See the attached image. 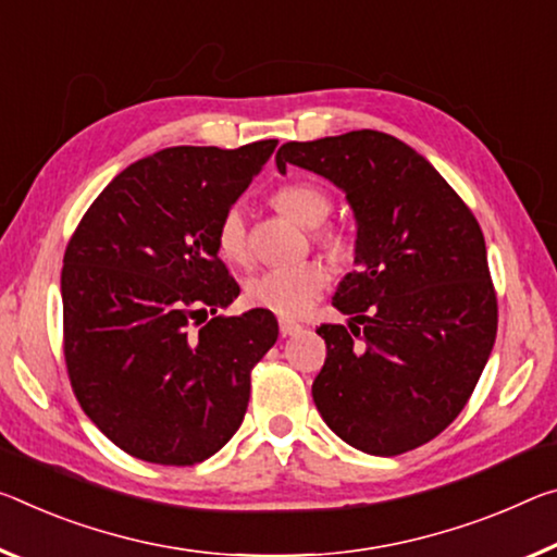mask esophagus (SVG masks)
I'll list each match as a JSON object with an SVG mask.
<instances>
[{"instance_id":"esophagus-1","label":"esophagus","mask_w":557,"mask_h":557,"mask_svg":"<svg viewBox=\"0 0 557 557\" xmlns=\"http://www.w3.org/2000/svg\"><path fill=\"white\" fill-rule=\"evenodd\" d=\"M297 332H302V324L293 320H280V334L282 337H295Z\"/></svg>"}]
</instances>
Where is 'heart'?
<instances>
[{
  "mask_svg": "<svg viewBox=\"0 0 557 557\" xmlns=\"http://www.w3.org/2000/svg\"><path fill=\"white\" fill-rule=\"evenodd\" d=\"M282 215L295 223L312 227V243L332 262H344L355 252V237L342 225L324 223L332 213V196L314 183H285L272 193L270 198ZM215 247L220 258L233 264L250 262V243H247V227L240 208H227L215 225ZM326 285V270L320 260H302L289 268H272L255 272L245 282V297L250 305L262 307L275 314L293 317L305 312L312 299Z\"/></svg>",
  "mask_w": 557,
  "mask_h": 557,
  "instance_id": "heart-1",
  "label": "heart"
}]
</instances>
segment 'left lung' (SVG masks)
<instances>
[{
    "instance_id": "obj_1",
    "label": "left lung",
    "mask_w": 557,
    "mask_h": 557,
    "mask_svg": "<svg viewBox=\"0 0 557 557\" xmlns=\"http://www.w3.org/2000/svg\"><path fill=\"white\" fill-rule=\"evenodd\" d=\"M287 163L330 178L357 215V270L322 324L312 399L334 434L372 456L436 438L479 384L496 342L498 299L471 208L426 158L379 131L293 140Z\"/></svg>"
}]
</instances>
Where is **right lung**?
Instances as JSON below:
<instances>
[{
  "label": "right lung",
  "mask_w": 557,
  "mask_h": 557,
  "mask_svg": "<svg viewBox=\"0 0 557 557\" xmlns=\"http://www.w3.org/2000/svg\"><path fill=\"white\" fill-rule=\"evenodd\" d=\"M275 146H175L131 163L66 245L69 382L103 436L140 461L196 466L240 429L277 320L270 310L208 320L240 295L215 225Z\"/></svg>",
  "instance_id": "add662e5"
}]
</instances>
